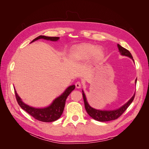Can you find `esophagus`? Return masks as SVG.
Here are the masks:
<instances>
[{"label": "esophagus", "mask_w": 149, "mask_h": 149, "mask_svg": "<svg viewBox=\"0 0 149 149\" xmlns=\"http://www.w3.org/2000/svg\"><path fill=\"white\" fill-rule=\"evenodd\" d=\"M75 86L76 88H81V84L79 81H77L75 83Z\"/></svg>", "instance_id": "obj_1"}]
</instances>
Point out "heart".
Listing matches in <instances>:
<instances>
[{"label": "heart", "instance_id": "1", "mask_svg": "<svg viewBox=\"0 0 149 149\" xmlns=\"http://www.w3.org/2000/svg\"><path fill=\"white\" fill-rule=\"evenodd\" d=\"M71 53L73 56L78 61L88 59L92 55L94 60H99L104 56V51L101 48L97 47L94 45L85 43L74 47Z\"/></svg>", "mask_w": 149, "mask_h": 149}]
</instances>
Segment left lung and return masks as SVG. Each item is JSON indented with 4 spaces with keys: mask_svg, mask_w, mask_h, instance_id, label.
I'll use <instances>...</instances> for the list:
<instances>
[{
    "mask_svg": "<svg viewBox=\"0 0 149 149\" xmlns=\"http://www.w3.org/2000/svg\"><path fill=\"white\" fill-rule=\"evenodd\" d=\"M118 47L119 49V52L121 55L127 56L130 58H131V59L134 61L133 57L131 55V53H130L129 50H127V49L123 48V47H121L119 44H118ZM136 83H137V79H136V81H135V83L136 84ZM82 92H83V96L86 111L89 116H91L93 119L100 122L110 121L112 120H115L116 119H118V118H119V117L123 114V112L127 109V107L129 106L130 104L132 103L135 97V93H134L133 96L130 98L127 102L124 104L123 106L119 107V109H117L115 110H109V111L100 110V109H94V108L92 107L89 104L83 90H82Z\"/></svg>",
    "mask_w": 149,
    "mask_h": 149,
    "instance_id": "8db88e82",
    "label": "left lung"
}]
</instances>
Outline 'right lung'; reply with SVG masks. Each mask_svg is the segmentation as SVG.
Masks as SVG:
<instances>
[{"label":"right lung","instance_id":"add662e5","mask_svg":"<svg viewBox=\"0 0 149 149\" xmlns=\"http://www.w3.org/2000/svg\"><path fill=\"white\" fill-rule=\"evenodd\" d=\"M42 38L47 40H50V41L53 42H56L60 39V37H50L40 35L33 40L31 43ZM75 85L70 86L68 88H67L63 93H62L60 96L56 97L52 102L50 105L43 108H36L26 104L22 101V99L18 95L15 88L14 90L17 102L22 109L25 111L35 119L45 122V123H49V122L55 121L60 118L64 110L66 98L69 96V94L71 93V91H73Z\"/></svg>","mask_w":149,"mask_h":149}]
</instances>
